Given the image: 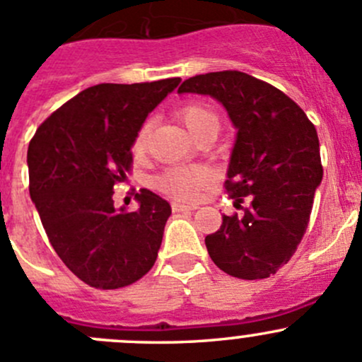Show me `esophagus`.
I'll return each instance as SVG.
<instances>
[{
    "instance_id": "obj_1",
    "label": "esophagus",
    "mask_w": 362,
    "mask_h": 362,
    "mask_svg": "<svg viewBox=\"0 0 362 362\" xmlns=\"http://www.w3.org/2000/svg\"><path fill=\"white\" fill-rule=\"evenodd\" d=\"M171 208H173V211H191V210H196L198 206H196V204L173 202V203H171Z\"/></svg>"
}]
</instances>
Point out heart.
I'll use <instances>...</instances> for the list:
<instances>
[{
    "label": "heart",
    "mask_w": 362,
    "mask_h": 362,
    "mask_svg": "<svg viewBox=\"0 0 362 362\" xmlns=\"http://www.w3.org/2000/svg\"><path fill=\"white\" fill-rule=\"evenodd\" d=\"M182 122L189 129L192 136L199 134L210 126H218V115L211 107L204 103H191L178 112ZM152 120H145L138 129L133 140L134 154H144L151 138ZM210 182V173L202 166H178L164 171L159 177L158 185L163 192L175 196V198L191 199L194 198L199 187Z\"/></svg>",
    "instance_id": "obj_1"
}]
</instances>
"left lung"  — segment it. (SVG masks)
I'll use <instances>...</instances> for the list:
<instances>
[{
	"instance_id": "obj_1",
	"label": "left lung",
	"mask_w": 362,
	"mask_h": 362,
	"mask_svg": "<svg viewBox=\"0 0 362 362\" xmlns=\"http://www.w3.org/2000/svg\"><path fill=\"white\" fill-rule=\"evenodd\" d=\"M217 100L236 129L226 189L242 215H222L204 238L211 261L228 275L266 279L287 264L308 226L322 182L317 129L276 87L242 71H215L185 80L178 94Z\"/></svg>"
}]
</instances>
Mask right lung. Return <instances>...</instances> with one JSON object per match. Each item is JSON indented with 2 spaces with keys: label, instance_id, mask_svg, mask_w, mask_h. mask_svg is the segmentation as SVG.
I'll return each instance as SVG.
<instances>
[{
  "label": "right lung",
  "instance_id": "1",
  "mask_svg": "<svg viewBox=\"0 0 362 362\" xmlns=\"http://www.w3.org/2000/svg\"><path fill=\"white\" fill-rule=\"evenodd\" d=\"M178 83L89 87L54 112L29 144L31 202L50 245L87 286L126 287L158 259L170 203L141 189L138 210L115 208L113 185L127 178L140 126Z\"/></svg>",
  "mask_w": 362,
  "mask_h": 362
}]
</instances>
